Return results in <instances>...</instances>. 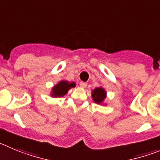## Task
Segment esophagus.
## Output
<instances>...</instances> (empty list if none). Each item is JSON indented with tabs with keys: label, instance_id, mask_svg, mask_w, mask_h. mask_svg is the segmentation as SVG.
Masks as SVG:
<instances>
[{
	"label": "esophagus",
	"instance_id": "obj_1",
	"mask_svg": "<svg viewBox=\"0 0 160 160\" xmlns=\"http://www.w3.org/2000/svg\"><path fill=\"white\" fill-rule=\"evenodd\" d=\"M87 84H88L87 83H85V82H83V81H81L80 83V86L81 88H85L87 87Z\"/></svg>",
	"mask_w": 160,
	"mask_h": 160
}]
</instances>
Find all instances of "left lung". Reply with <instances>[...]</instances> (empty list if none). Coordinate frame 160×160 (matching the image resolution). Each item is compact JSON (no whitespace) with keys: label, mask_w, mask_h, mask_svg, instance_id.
I'll use <instances>...</instances> for the list:
<instances>
[{"label":"left lung","mask_w":160,"mask_h":160,"mask_svg":"<svg viewBox=\"0 0 160 160\" xmlns=\"http://www.w3.org/2000/svg\"><path fill=\"white\" fill-rule=\"evenodd\" d=\"M106 93L105 90L102 88H96L94 91H92V98H93L94 102L96 103H101L102 101L106 98Z\"/></svg>","instance_id":"8db88e82"}]
</instances>
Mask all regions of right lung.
<instances>
[{
  "instance_id": "right-lung-1",
  "label": "right lung",
  "mask_w": 160,
  "mask_h": 160,
  "mask_svg": "<svg viewBox=\"0 0 160 160\" xmlns=\"http://www.w3.org/2000/svg\"><path fill=\"white\" fill-rule=\"evenodd\" d=\"M76 84L74 82L69 83V82L66 81V80H62V81L59 82L57 85H55L54 87L52 88L51 95L53 97L64 96L70 88H74Z\"/></svg>"
}]
</instances>
